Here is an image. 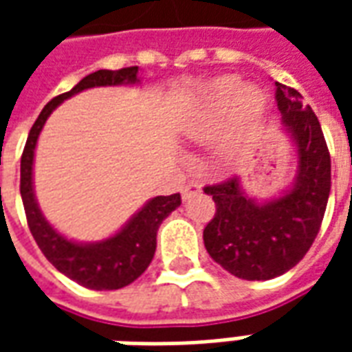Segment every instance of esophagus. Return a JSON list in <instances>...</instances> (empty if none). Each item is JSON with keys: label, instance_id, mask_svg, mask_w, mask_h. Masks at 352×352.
Returning <instances> with one entry per match:
<instances>
[{"label": "esophagus", "instance_id": "esophagus-1", "mask_svg": "<svg viewBox=\"0 0 352 352\" xmlns=\"http://www.w3.org/2000/svg\"><path fill=\"white\" fill-rule=\"evenodd\" d=\"M199 192H201V184L194 183V181H192V183H188L186 186H184L183 192H181V196H183V199L186 201V199L194 198V196H196V194H199Z\"/></svg>", "mask_w": 352, "mask_h": 352}]
</instances>
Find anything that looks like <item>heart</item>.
I'll return each instance as SVG.
<instances>
[{"instance_id":"b5f03b06","label":"heart","mask_w":352,"mask_h":352,"mask_svg":"<svg viewBox=\"0 0 352 352\" xmlns=\"http://www.w3.org/2000/svg\"><path fill=\"white\" fill-rule=\"evenodd\" d=\"M264 96L252 87L241 88V82L232 77L219 79L209 90L206 107L188 124L186 133L192 139H206L219 128L230 109L236 107L243 118H256L264 111Z\"/></svg>"}]
</instances>
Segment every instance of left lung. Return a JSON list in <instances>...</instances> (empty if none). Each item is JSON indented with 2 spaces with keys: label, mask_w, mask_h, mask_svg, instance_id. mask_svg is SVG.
<instances>
[{
  "label": "left lung",
  "mask_w": 352,
  "mask_h": 352,
  "mask_svg": "<svg viewBox=\"0 0 352 352\" xmlns=\"http://www.w3.org/2000/svg\"><path fill=\"white\" fill-rule=\"evenodd\" d=\"M283 128L292 139L298 168L292 186L279 198L256 201L239 177L204 192L217 213L204 230L209 256L239 279L267 280L292 270L309 251L330 196V153L317 115L302 94L275 82Z\"/></svg>",
  "instance_id": "obj_1"
}]
</instances>
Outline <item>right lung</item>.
Returning <instances> with one entry per match:
<instances>
[{
    "label": "right lung",
    "instance_id": "1",
    "mask_svg": "<svg viewBox=\"0 0 352 352\" xmlns=\"http://www.w3.org/2000/svg\"><path fill=\"white\" fill-rule=\"evenodd\" d=\"M139 67H124L118 72L100 69L87 75L77 82L69 92L60 94L50 100L41 115L30 130L26 146L20 160V196L26 211L28 226L35 243L58 272L64 273L75 283L92 290H116L130 285L145 272L153 262L156 251V232L162 221L171 211L181 206V194L156 196L148 199L115 236L101 239L96 243H79L62 236L52 228L39 209L34 192V156L35 145L50 113L67 98L96 87H120V85H138Z\"/></svg>",
    "mask_w": 352,
    "mask_h": 352
}]
</instances>
